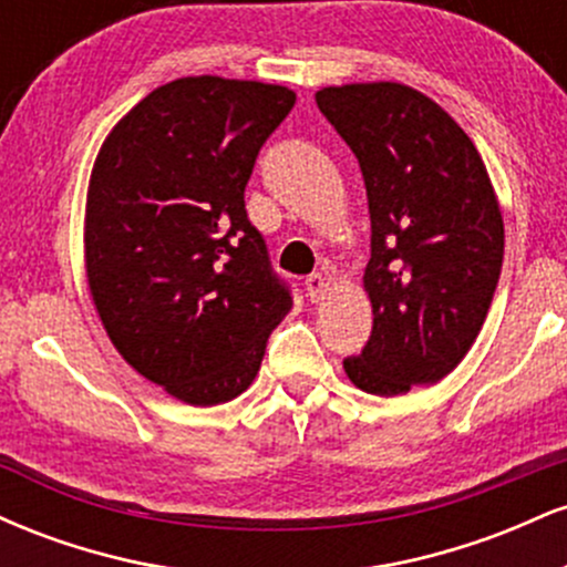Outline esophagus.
<instances>
[{
  "label": "esophagus",
  "instance_id": "1",
  "mask_svg": "<svg viewBox=\"0 0 567 567\" xmlns=\"http://www.w3.org/2000/svg\"><path fill=\"white\" fill-rule=\"evenodd\" d=\"M324 292H328V279L322 275H311L306 279V296H309L311 303H320L324 298Z\"/></svg>",
  "mask_w": 567,
  "mask_h": 567
}]
</instances>
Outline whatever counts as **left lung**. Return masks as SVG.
Instances as JSON below:
<instances>
[{
  "label": "left lung",
  "mask_w": 567,
  "mask_h": 567,
  "mask_svg": "<svg viewBox=\"0 0 567 567\" xmlns=\"http://www.w3.org/2000/svg\"><path fill=\"white\" fill-rule=\"evenodd\" d=\"M315 101L360 162L373 229L362 275L373 333L343 370L379 396L437 383L477 341L504 261L485 162L458 122L408 84H333Z\"/></svg>",
  "instance_id": "left-lung-1"
}]
</instances>
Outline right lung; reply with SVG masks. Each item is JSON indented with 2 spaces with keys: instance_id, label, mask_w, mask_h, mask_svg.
<instances>
[{
  "instance_id": "obj_1",
  "label": "right lung",
  "mask_w": 567,
  "mask_h": 567,
  "mask_svg": "<svg viewBox=\"0 0 567 567\" xmlns=\"http://www.w3.org/2000/svg\"><path fill=\"white\" fill-rule=\"evenodd\" d=\"M292 103L282 84L181 76L116 122L90 173L97 317L122 360L186 405L243 394L292 309L245 210L258 152Z\"/></svg>"
}]
</instances>
